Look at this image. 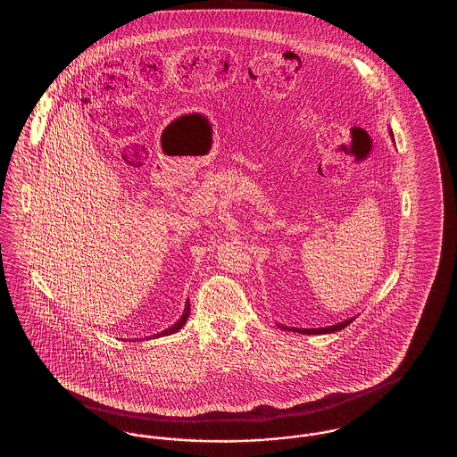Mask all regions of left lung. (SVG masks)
Returning <instances> with one entry per match:
<instances>
[{"instance_id": "left-lung-1", "label": "left lung", "mask_w": 457, "mask_h": 457, "mask_svg": "<svg viewBox=\"0 0 457 457\" xmlns=\"http://www.w3.org/2000/svg\"><path fill=\"white\" fill-rule=\"evenodd\" d=\"M392 135V131H389ZM394 137V135H392ZM356 317H353V319H348V320H345V322H339V324H336V326H328V327H320V328H296V327H286L279 326L284 330H291V332H300V334H330V332H337V330H341V328H345V327H348L353 320H354Z\"/></svg>"}]
</instances>
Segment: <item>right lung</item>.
<instances>
[{
  "label": "right lung",
  "instance_id": "right-lung-1",
  "mask_svg": "<svg viewBox=\"0 0 457 457\" xmlns=\"http://www.w3.org/2000/svg\"><path fill=\"white\" fill-rule=\"evenodd\" d=\"M188 315H190V302H187L185 303V312H183V315H181V319L174 324V326L170 327V328H166V330H162V332H159V334H154L155 337H161V336H170V334H174V332H178L181 327L187 324V320H188Z\"/></svg>",
  "mask_w": 457,
  "mask_h": 457
}]
</instances>
